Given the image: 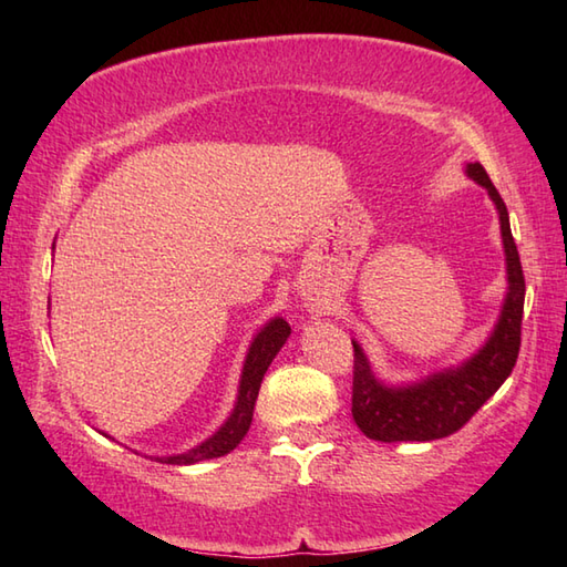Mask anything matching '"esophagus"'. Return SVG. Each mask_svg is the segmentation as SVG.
Here are the masks:
<instances>
[{"instance_id":"1","label":"esophagus","mask_w":567,"mask_h":567,"mask_svg":"<svg viewBox=\"0 0 567 567\" xmlns=\"http://www.w3.org/2000/svg\"><path fill=\"white\" fill-rule=\"evenodd\" d=\"M302 302L307 307V311H311V315H323L329 307V297L323 290H319V287H302Z\"/></svg>"}]
</instances>
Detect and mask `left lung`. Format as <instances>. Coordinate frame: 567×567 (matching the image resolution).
Segmentation results:
<instances>
[{"label": "left lung", "mask_w": 567, "mask_h": 567, "mask_svg": "<svg viewBox=\"0 0 567 567\" xmlns=\"http://www.w3.org/2000/svg\"><path fill=\"white\" fill-rule=\"evenodd\" d=\"M465 175L487 189V195L499 214V231L507 265V295L489 331L487 341L463 363L429 372L421 380L390 384L378 378L370 360L358 341L353 370V419L358 429L372 441H436L465 426L480 406L495 394L502 382L512 375L522 346V315H524V272L519 250L512 238L509 214L492 185L485 167L467 163Z\"/></svg>", "instance_id": "left-lung-1"}]
</instances>
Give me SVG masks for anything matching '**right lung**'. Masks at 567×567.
I'll use <instances>...</instances> for the list:
<instances>
[{"mask_svg":"<svg viewBox=\"0 0 567 567\" xmlns=\"http://www.w3.org/2000/svg\"><path fill=\"white\" fill-rule=\"evenodd\" d=\"M55 248V246H53ZM290 323L282 317H272L268 323H262V329L252 336L248 346V353L244 360V370H240L238 380V394L231 414L224 421V424L216 429L209 439H204L195 449L175 455H151L153 461L167 463V465H195L202 461H209V457H221L231 453L236 445L244 441V436L250 429L252 421V406L258 400L260 382L268 372L275 355L280 353V348L290 339ZM106 436V433H104Z\"/></svg>","mask_w":567,"mask_h":567,"instance_id":"add662e5","label":"right lung"}]
</instances>
